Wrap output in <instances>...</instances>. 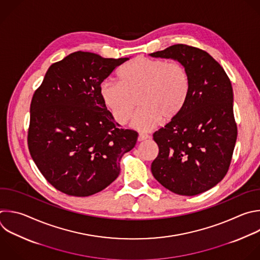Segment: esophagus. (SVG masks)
Returning a JSON list of instances; mask_svg holds the SVG:
<instances>
[{"instance_id":"esophagus-1","label":"esophagus","mask_w":260,"mask_h":260,"mask_svg":"<svg viewBox=\"0 0 260 260\" xmlns=\"http://www.w3.org/2000/svg\"><path fill=\"white\" fill-rule=\"evenodd\" d=\"M147 139H149V136H148V135H145V134H140L139 137H138V141H139V142L145 141V140H147Z\"/></svg>"}]
</instances>
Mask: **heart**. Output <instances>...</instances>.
Segmentation results:
<instances>
[{"label":"heart","instance_id":"b5f03b06","mask_svg":"<svg viewBox=\"0 0 260 260\" xmlns=\"http://www.w3.org/2000/svg\"><path fill=\"white\" fill-rule=\"evenodd\" d=\"M119 82L104 81L100 95L113 119L125 124L137 105L141 108L133 119L139 131L154 128L161 119L169 121L179 115L189 97L191 78L179 62L136 57L117 71Z\"/></svg>","mask_w":260,"mask_h":260}]
</instances>
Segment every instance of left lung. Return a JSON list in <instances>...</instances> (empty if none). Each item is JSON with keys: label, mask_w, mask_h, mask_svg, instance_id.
<instances>
[{"label": "left lung", "mask_w": 260, "mask_h": 260, "mask_svg": "<svg viewBox=\"0 0 260 260\" xmlns=\"http://www.w3.org/2000/svg\"><path fill=\"white\" fill-rule=\"evenodd\" d=\"M150 56L178 60L191 78L182 111L153 134L159 153L152 175L176 194L198 195L217 185L231 164L238 135L231 80L215 59L196 47L178 44Z\"/></svg>", "instance_id": "1"}]
</instances>
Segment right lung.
I'll list each match as a JSON object with an SVG mask.
<instances>
[{
  "label": "right lung",
  "instance_id": "obj_1",
  "mask_svg": "<svg viewBox=\"0 0 260 260\" xmlns=\"http://www.w3.org/2000/svg\"><path fill=\"white\" fill-rule=\"evenodd\" d=\"M126 60L71 53L49 67L32 96L28 150L44 178L64 194L104 190L137 143L138 133L119 128L100 95L104 79Z\"/></svg>",
  "mask_w": 260,
  "mask_h": 260
}]
</instances>
